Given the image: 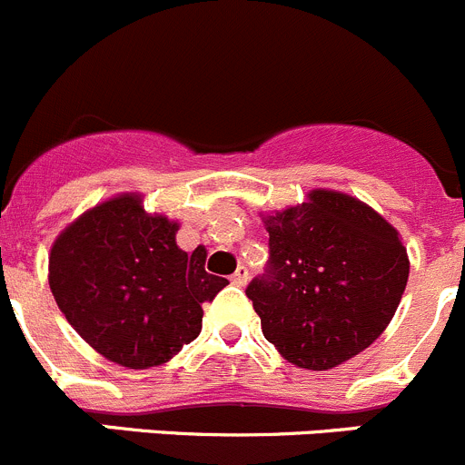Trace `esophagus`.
I'll use <instances>...</instances> for the list:
<instances>
[{"instance_id": "34e87169", "label": "esophagus", "mask_w": 465, "mask_h": 465, "mask_svg": "<svg viewBox=\"0 0 465 465\" xmlns=\"http://www.w3.org/2000/svg\"><path fill=\"white\" fill-rule=\"evenodd\" d=\"M231 282L237 284V287H243V284L248 282V269H246V266H239V269L234 271V273L231 275Z\"/></svg>"}]
</instances>
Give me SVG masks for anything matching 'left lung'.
Masks as SVG:
<instances>
[{
  "label": "left lung",
  "instance_id": "8db88e82",
  "mask_svg": "<svg viewBox=\"0 0 465 465\" xmlns=\"http://www.w3.org/2000/svg\"><path fill=\"white\" fill-rule=\"evenodd\" d=\"M264 223L269 262L246 296L266 341L310 371L360 355L384 332L407 287L398 231L361 201L328 190Z\"/></svg>",
  "mask_w": 465,
  "mask_h": 465
}]
</instances>
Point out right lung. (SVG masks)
<instances>
[{"label":"right lung","instance_id":"1","mask_svg":"<svg viewBox=\"0 0 465 465\" xmlns=\"http://www.w3.org/2000/svg\"><path fill=\"white\" fill-rule=\"evenodd\" d=\"M178 223L124 194L58 234L49 287L72 328L105 360L151 369L201 332L203 302L228 284L205 271V248L176 246Z\"/></svg>","mask_w":465,"mask_h":465}]
</instances>
